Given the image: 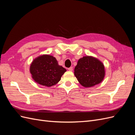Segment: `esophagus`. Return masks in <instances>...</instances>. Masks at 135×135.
Listing matches in <instances>:
<instances>
[{
	"label": "esophagus",
	"mask_w": 135,
	"mask_h": 135,
	"mask_svg": "<svg viewBox=\"0 0 135 135\" xmlns=\"http://www.w3.org/2000/svg\"><path fill=\"white\" fill-rule=\"evenodd\" d=\"M73 67H70V68H68V70H69V71H73Z\"/></svg>",
	"instance_id": "obj_1"
}]
</instances>
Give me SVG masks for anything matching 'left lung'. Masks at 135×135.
Masks as SVG:
<instances>
[{
    "label": "left lung",
    "mask_w": 135,
    "mask_h": 135,
    "mask_svg": "<svg viewBox=\"0 0 135 135\" xmlns=\"http://www.w3.org/2000/svg\"><path fill=\"white\" fill-rule=\"evenodd\" d=\"M74 75L81 85L91 87L103 80L104 66L97 59L87 56L78 60L74 69Z\"/></svg>",
    "instance_id": "8db88e82"
}]
</instances>
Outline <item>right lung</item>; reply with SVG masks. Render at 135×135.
Here are the masks:
<instances>
[{"instance_id":"add662e5","label":"right lung","mask_w":135,"mask_h":135,"mask_svg":"<svg viewBox=\"0 0 135 135\" xmlns=\"http://www.w3.org/2000/svg\"><path fill=\"white\" fill-rule=\"evenodd\" d=\"M66 70L59 65L55 57L44 55L35 59L30 66V73L33 80L39 84L51 86L57 84Z\"/></svg>"}]
</instances>
